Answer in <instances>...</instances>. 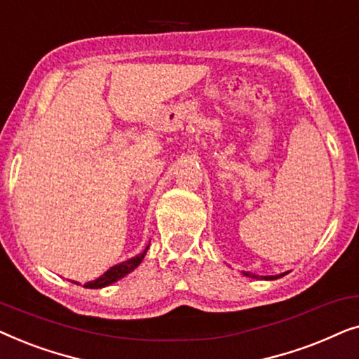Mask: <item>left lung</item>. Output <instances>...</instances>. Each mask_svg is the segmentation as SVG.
<instances>
[{
	"label": "left lung",
	"instance_id": "left-lung-1",
	"mask_svg": "<svg viewBox=\"0 0 359 359\" xmlns=\"http://www.w3.org/2000/svg\"><path fill=\"white\" fill-rule=\"evenodd\" d=\"M243 274L247 278H253V279H258V276L257 274H253V273H250V271H243ZM284 274H287V273H281V274H276V276H262L263 279H278V278H283Z\"/></svg>",
	"mask_w": 359,
	"mask_h": 359
}]
</instances>
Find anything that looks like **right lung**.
I'll return each mask as SVG.
<instances>
[{"mask_svg": "<svg viewBox=\"0 0 359 359\" xmlns=\"http://www.w3.org/2000/svg\"><path fill=\"white\" fill-rule=\"evenodd\" d=\"M147 250H149V247H147L140 255H137V257L127 259V262H122L119 264H114V266L107 269V271L102 274V276L95 279V281L86 283L85 287H88V289H101V287L109 286V284H112V283L119 281L121 278L127 276V274H129L130 271H134V269L139 266V264L142 263V259H144V257H145ZM75 284H78V283H75Z\"/></svg>", "mask_w": 359, "mask_h": 359, "instance_id": "add662e5", "label": "right lung"}]
</instances>
